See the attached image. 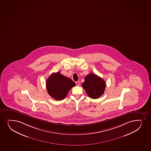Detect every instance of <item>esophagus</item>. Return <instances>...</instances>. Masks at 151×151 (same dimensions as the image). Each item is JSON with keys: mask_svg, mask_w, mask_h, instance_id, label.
Returning a JSON list of instances; mask_svg holds the SVG:
<instances>
[{"mask_svg": "<svg viewBox=\"0 0 151 151\" xmlns=\"http://www.w3.org/2000/svg\"><path fill=\"white\" fill-rule=\"evenodd\" d=\"M76 84L77 85H78V86H79L80 85V82L79 81H76Z\"/></svg>", "mask_w": 151, "mask_h": 151, "instance_id": "34e87169", "label": "esophagus"}]
</instances>
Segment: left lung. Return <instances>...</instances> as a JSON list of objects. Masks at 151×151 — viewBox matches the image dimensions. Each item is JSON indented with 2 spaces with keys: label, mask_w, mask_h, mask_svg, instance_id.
<instances>
[{
  "label": "left lung",
  "mask_w": 151,
  "mask_h": 151,
  "mask_svg": "<svg viewBox=\"0 0 151 151\" xmlns=\"http://www.w3.org/2000/svg\"><path fill=\"white\" fill-rule=\"evenodd\" d=\"M82 87L89 98L96 99L103 95L106 88L104 80L93 73L87 75L85 81L82 84Z\"/></svg>",
  "instance_id": "1"
}]
</instances>
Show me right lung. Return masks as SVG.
<instances>
[{
  "label": "right lung",
  "mask_w": 151,
  "mask_h": 151,
  "mask_svg": "<svg viewBox=\"0 0 151 151\" xmlns=\"http://www.w3.org/2000/svg\"><path fill=\"white\" fill-rule=\"evenodd\" d=\"M75 85L73 80L61 74L60 71L50 75L46 82L48 94L57 101L64 99L70 90Z\"/></svg>",
  "instance_id": "right-lung-1"
}]
</instances>
